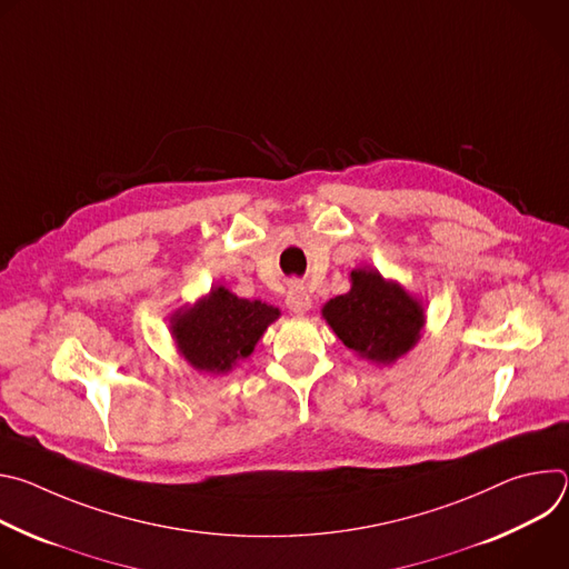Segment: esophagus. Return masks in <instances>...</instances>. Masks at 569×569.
Instances as JSON below:
<instances>
[{
    "label": "esophagus",
    "instance_id": "obj_1",
    "mask_svg": "<svg viewBox=\"0 0 569 569\" xmlns=\"http://www.w3.org/2000/svg\"><path fill=\"white\" fill-rule=\"evenodd\" d=\"M286 306L290 308V312L295 315H303L308 308H310V295L308 290L301 286V283H292L288 288V295H286Z\"/></svg>",
    "mask_w": 569,
    "mask_h": 569
}]
</instances>
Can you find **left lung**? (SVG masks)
Instances as JSON below:
<instances>
[{"label":"left lung","mask_w":569,"mask_h":569,"mask_svg":"<svg viewBox=\"0 0 569 569\" xmlns=\"http://www.w3.org/2000/svg\"><path fill=\"white\" fill-rule=\"evenodd\" d=\"M351 290L323 306L336 336L358 356L393 362L421 336L423 308L398 283H387L376 270L351 272Z\"/></svg>","instance_id":"left-lung-1"}]
</instances>
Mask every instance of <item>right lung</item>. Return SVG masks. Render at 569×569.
<instances>
[{
	"mask_svg": "<svg viewBox=\"0 0 569 569\" xmlns=\"http://www.w3.org/2000/svg\"><path fill=\"white\" fill-rule=\"evenodd\" d=\"M279 310L250 299H238L213 288L207 299L173 317V333L182 356L200 371L224 373L236 360L248 358Z\"/></svg>",
	"mask_w": 569,
	"mask_h": 569,
	"instance_id": "1",
	"label": "right lung"
}]
</instances>
